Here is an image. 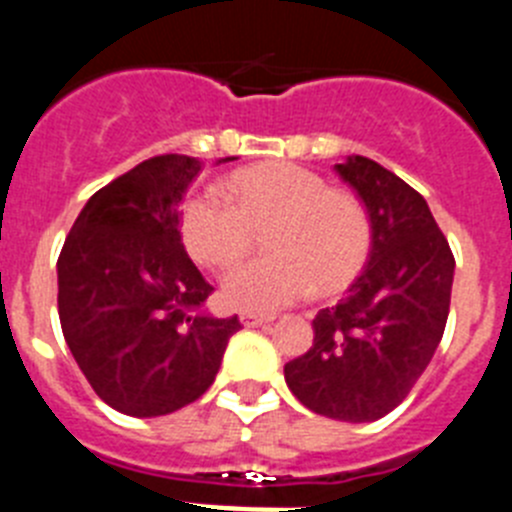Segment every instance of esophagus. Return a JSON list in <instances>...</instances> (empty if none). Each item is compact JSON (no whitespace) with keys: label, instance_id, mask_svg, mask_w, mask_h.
Instances as JSON below:
<instances>
[{"label":"esophagus","instance_id":"34e87169","mask_svg":"<svg viewBox=\"0 0 512 512\" xmlns=\"http://www.w3.org/2000/svg\"><path fill=\"white\" fill-rule=\"evenodd\" d=\"M238 318H241V323L246 325V328H261V325H269L271 320H274V315H259V312L243 310Z\"/></svg>","mask_w":512,"mask_h":512}]
</instances>
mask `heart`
I'll return each instance as SVG.
<instances>
[{
  "mask_svg": "<svg viewBox=\"0 0 512 512\" xmlns=\"http://www.w3.org/2000/svg\"><path fill=\"white\" fill-rule=\"evenodd\" d=\"M225 203L202 194L184 205L182 238L212 271L246 259L253 235H264L266 259L233 271L223 297L248 312L297 302L310 289L330 295L364 266L372 246V215L348 189H330L323 176L297 164H259L235 171L223 187Z\"/></svg>",
  "mask_w": 512,
  "mask_h": 512,
  "instance_id": "b5f03b06",
  "label": "heart"
}]
</instances>
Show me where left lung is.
I'll use <instances>...</instances> for the list:
<instances>
[{
    "instance_id": "8db88e82",
    "label": "left lung",
    "mask_w": 512,
    "mask_h": 512,
    "mask_svg": "<svg viewBox=\"0 0 512 512\" xmlns=\"http://www.w3.org/2000/svg\"><path fill=\"white\" fill-rule=\"evenodd\" d=\"M336 174L372 215V248L338 305L315 315L310 351L284 364V379L312 413L372 423L431 364L456 264L428 202L400 176L364 156H348Z\"/></svg>"
}]
</instances>
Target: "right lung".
Segmentation results:
<instances>
[{
  "instance_id": "add662e5",
  "label": "right lung",
  "mask_w": 512,
  "mask_h": 512,
  "mask_svg": "<svg viewBox=\"0 0 512 512\" xmlns=\"http://www.w3.org/2000/svg\"><path fill=\"white\" fill-rule=\"evenodd\" d=\"M200 169L197 158L166 153L117 176L92 194L58 256L66 346L92 390L133 418L205 395L241 328L238 315L205 310L212 287L179 233V205Z\"/></svg>"
}]
</instances>
